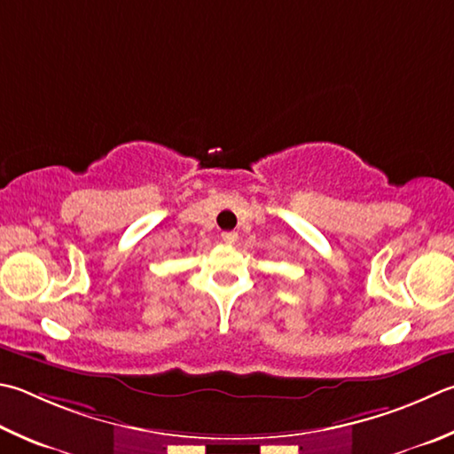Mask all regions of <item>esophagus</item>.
Segmentation results:
<instances>
[{"instance_id":"1","label":"esophagus","mask_w":454,"mask_h":454,"mask_svg":"<svg viewBox=\"0 0 454 454\" xmlns=\"http://www.w3.org/2000/svg\"><path fill=\"white\" fill-rule=\"evenodd\" d=\"M222 240H224L226 244H234L238 240V232H224L222 234Z\"/></svg>"}]
</instances>
